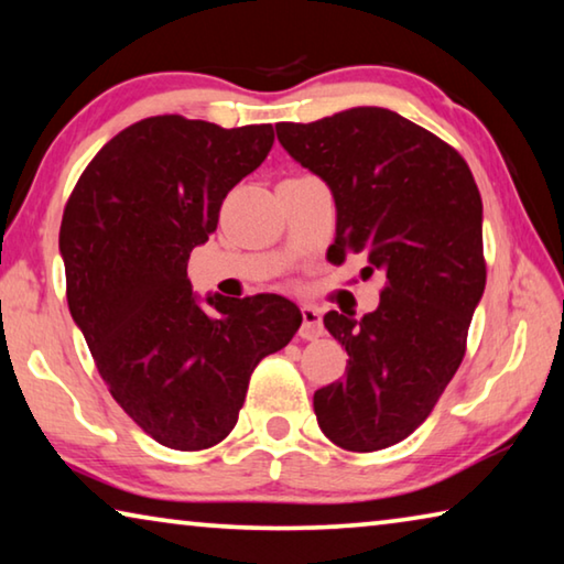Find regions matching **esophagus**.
Here are the masks:
<instances>
[{"instance_id":"34e87169","label":"esophagus","mask_w":564,"mask_h":564,"mask_svg":"<svg viewBox=\"0 0 564 564\" xmlns=\"http://www.w3.org/2000/svg\"><path fill=\"white\" fill-rule=\"evenodd\" d=\"M301 316H303V323H301L299 336L305 338V340H316V338H321V336H323L321 311L313 308V305H303Z\"/></svg>"}]
</instances>
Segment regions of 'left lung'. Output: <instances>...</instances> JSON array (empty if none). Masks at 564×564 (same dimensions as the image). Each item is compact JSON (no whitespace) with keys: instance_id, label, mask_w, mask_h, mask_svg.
Segmentation results:
<instances>
[{"instance_id":"obj_1","label":"left lung","mask_w":564,"mask_h":564,"mask_svg":"<svg viewBox=\"0 0 564 564\" xmlns=\"http://www.w3.org/2000/svg\"><path fill=\"white\" fill-rule=\"evenodd\" d=\"M275 133L330 188V263L362 253V279L386 275L373 313H326L328 333L350 356L348 376L313 395L328 441L383 451L431 415L465 356L485 291L480 191L453 147L390 109L352 107L275 123Z\"/></svg>"}]
</instances>
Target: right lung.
I'll return each mask as SVG.
<instances>
[{
    "instance_id": "add662e5",
    "label": "right lung",
    "mask_w": 564,
    "mask_h": 564,
    "mask_svg": "<svg viewBox=\"0 0 564 564\" xmlns=\"http://www.w3.org/2000/svg\"><path fill=\"white\" fill-rule=\"evenodd\" d=\"M271 147V123L151 117L91 159L64 208L59 253L76 328L123 413L174 451H204L234 431L253 368L303 321L283 295L202 299L186 279L226 194Z\"/></svg>"
}]
</instances>
